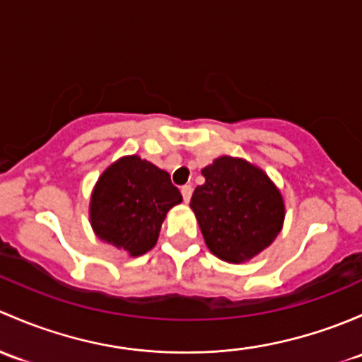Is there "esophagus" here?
<instances>
[{
	"label": "esophagus",
	"instance_id": "1",
	"mask_svg": "<svg viewBox=\"0 0 362 362\" xmlns=\"http://www.w3.org/2000/svg\"><path fill=\"white\" fill-rule=\"evenodd\" d=\"M181 193H182V199H185V202H189V199H192V193H193V188L189 185L182 186L181 188Z\"/></svg>",
	"mask_w": 362,
	"mask_h": 362
}]
</instances>
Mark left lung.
<instances>
[{
	"label": "left lung",
	"mask_w": 362,
	"mask_h": 362,
	"mask_svg": "<svg viewBox=\"0 0 362 362\" xmlns=\"http://www.w3.org/2000/svg\"><path fill=\"white\" fill-rule=\"evenodd\" d=\"M189 207L195 212L209 251L226 263H245L281 233L286 204L263 169L223 155L204 167Z\"/></svg>",
	"instance_id": "8db88e82"
}]
</instances>
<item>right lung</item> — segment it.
<instances>
[{
    "mask_svg": "<svg viewBox=\"0 0 362 362\" xmlns=\"http://www.w3.org/2000/svg\"><path fill=\"white\" fill-rule=\"evenodd\" d=\"M181 202L169 173L139 155H125L99 176L88 219L95 237L137 258L155 247L167 212Z\"/></svg>",
    "mask_w": 362,
    "mask_h": 362,
    "instance_id": "1",
    "label": "right lung"
}]
</instances>
